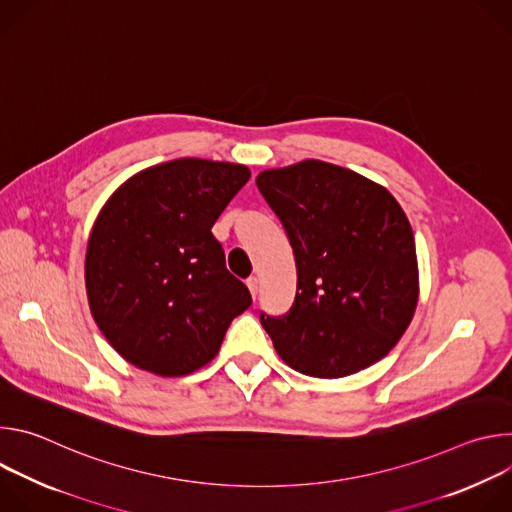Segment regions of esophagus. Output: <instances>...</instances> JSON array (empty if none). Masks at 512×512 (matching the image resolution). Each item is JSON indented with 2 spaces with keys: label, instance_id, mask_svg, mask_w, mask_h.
Returning a JSON list of instances; mask_svg holds the SVG:
<instances>
[{
  "label": "esophagus",
  "instance_id": "1",
  "mask_svg": "<svg viewBox=\"0 0 512 512\" xmlns=\"http://www.w3.org/2000/svg\"><path fill=\"white\" fill-rule=\"evenodd\" d=\"M247 287H249L251 296H253V300H255L257 294H259V279H257V277H249V279H247Z\"/></svg>",
  "mask_w": 512,
  "mask_h": 512
}]
</instances>
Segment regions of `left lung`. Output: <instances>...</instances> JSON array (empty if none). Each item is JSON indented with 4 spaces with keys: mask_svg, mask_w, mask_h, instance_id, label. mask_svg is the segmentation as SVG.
Wrapping results in <instances>:
<instances>
[{
    "mask_svg": "<svg viewBox=\"0 0 512 512\" xmlns=\"http://www.w3.org/2000/svg\"><path fill=\"white\" fill-rule=\"evenodd\" d=\"M255 182L298 267L291 310L261 314L283 362L310 377L340 379L387 356L419 300L415 239L395 196L320 160L263 170Z\"/></svg>",
    "mask_w": 512,
    "mask_h": 512,
    "instance_id": "1",
    "label": "left lung"
}]
</instances>
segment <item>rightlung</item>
<instances>
[{
  "instance_id": "1",
  "label": "right lung",
  "mask_w": 512,
  "mask_h": 512,
  "mask_svg": "<svg viewBox=\"0 0 512 512\" xmlns=\"http://www.w3.org/2000/svg\"><path fill=\"white\" fill-rule=\"evenodd\" d=\"M251 172L180 158L127 178L89 235L85 283L107 342L133 367L184 377L208 364L251 306L210 229Z\"/></svg>"
}]
</instances>
